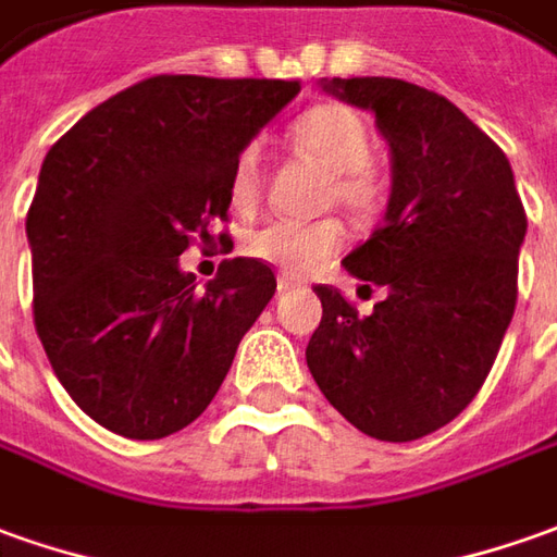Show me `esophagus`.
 <instances>
[{
  "label": "esophagus",
  "mask_w": 557,
  "mask_h": 557,
  "mask_svg": "<svg viewBox=\"0 0 557 557\" xmlns=\"http://www.w3.org/2000/svg\"><path fill=\"white\" fill-rule=\"evenodd\" d=\"M295 286H301V280L298 277H289V274H280L277 277L280 293H289V289H295Z\"/></svg>",
  "instance_id": "esophagus-1"
}]
</instances>
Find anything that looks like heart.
Instances as JSON below:
<instances>
[{
	"label": "heart",
	"mask_w": 557,
	"mask_h": 557,
	"mask_svg": "<svg viewBox=\"0 0 557 557\" xmlns=\"http://www.w3.org/2000/svg\"><path fill=\"white\" fill-rule=\"evenodd\" d=\"M293 139L317 161L332 170L329 200L350 210L369 213L384 198V180L372 168V136L366 121L342 103H320L301 112L293 124ZM264 164L259 143L240 149L231 168V200L240 210H252L262 198ZM344 244V225L338 219L295 222L271 219L247 234V256L256 262L280 268L283 274H305L332 259Z\"/></svg>",
	"instance_id": "heart-1"
}]
</instances>
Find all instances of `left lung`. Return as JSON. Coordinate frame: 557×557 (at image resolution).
<instances>
[{
    "mask_svg": "<svg viewBox=\"0 0 557 557\" xmlns=\"http://www.w3.org/2000/svg\"><path fill=\"white\" fill-rule=\"evenodd\" d=\"M372 109L393 185L381 228L344 268L387 289L369 317L317 286L323 320L308 369L366 436L411 442L475 399L516 313L528 215L503 149L442 94L403 78H323Z\"/></svg>",
    "mask_w": 557,
    "mask_h": 557,
    "instance_id": "obj_1",
    "label": "left lung"
}]
</instances>
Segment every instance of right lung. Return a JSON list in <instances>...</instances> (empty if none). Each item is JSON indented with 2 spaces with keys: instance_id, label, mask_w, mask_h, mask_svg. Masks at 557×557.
<instances>
[{
  "instance_id": "1",
  "label": "right lung",
  "mask_w": 557,
  "mask_h": 557,
  "mask_svg": "<svg viewBox=\"0 0 557 557\" xmlns=\"http://www.w3.org/2000/svg\"><path fill=\"white\" fill-rule=\"evenodd\" d=\"M298 90L154 75L45 154L26 213L36 332L75 406L106 430L164 438L200 418L271 301V264L231 259L198 289L180 256L228 222L237 154Z\"/></svg>"
}]
</instances>
